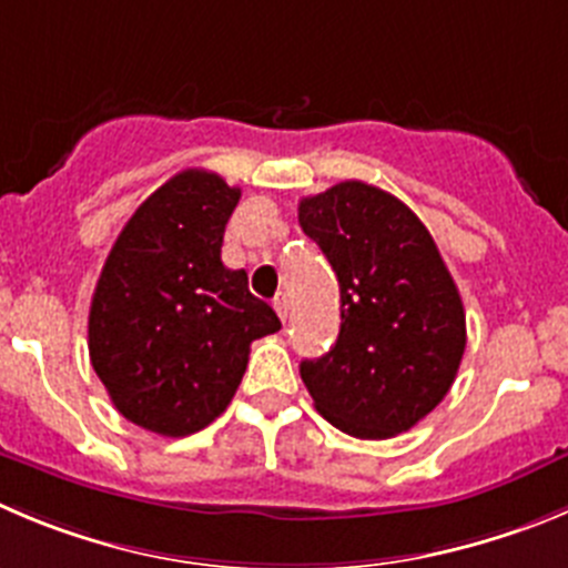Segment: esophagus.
Masks as SVG:
<instances>
[{
	"label": "esophagus",
	"mask_w": 568,
	"mask_h": 568,
	"mask_svg": "<svg viewBox=\"0 0 568 568\" xmlns=\"http://www.w3.org/2000/svg\"><path fill=\"white\" fill-rule=\"evenodd\" d=\"M274 311H277V316L280 320H288V300H285V296H277V300H274Z\"/></svg>",
	"instance_id": "obj_1"
}]
</instances>
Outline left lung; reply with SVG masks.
Returning a JSON list of instances; mask_svg holds the SVG:
<instances>
[{
    "mask_svg": "<svg viewBox=\"0 0 568 568\" xmlns=\"http://www.w3.org/2000/svg\"><path fill=\"white\" fill-rule=\"evenodd\" d=\"M302 232L338 277L342 327L300 375L338 432L386 439L448 395L465 353V308L437 243L415 212L367 182L300 201Z\"/></svg>",
    "mask_w": 568,
    "mask_h": 568,
    "instance_id": "8db88e82",
    "label": "left lung"
}]
</instances>
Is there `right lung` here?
<instances>
[{"label": "right lung", "instance_id": "1", "mask_svg": "<svg viewBox=\"0 0 568 568\" xmlns=\"http://www.w3.org/2000/svg\"><path fill=\"white\" fill-rule=\"evenodd\" d=\"M241 199L219 173H176L148 195L111 246L89 308V358L125 420L187 437L230 406L248 344L280 320L221 263Z\"/></svg>", "mask_w": 568, "mask_h": 568}]
</instances>
